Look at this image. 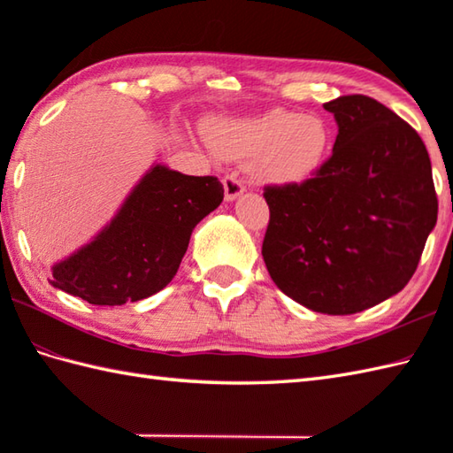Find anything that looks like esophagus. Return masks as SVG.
<instances>
[{
    "instance_id": "1",
    "label": "esophagus",
    "mask_w": 453,
    "mask_h": 453,
    "mask_svg": "<svg viewBox=\"0 0 453 453\" xmlns=\"http://www.w3.org/2000/svg\"><path fill=\"white\" fill-rule=\"evenodd\" d=\"M243 190H245V185L242 182V179L234 175V173L232 175L224 177V195L227 202H234L237 196H242Z\"/></svg>"
}]
</instances>
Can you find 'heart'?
Returning <instances> with one entry per match:
<instances>
[{
	"instance_id": "b5f03b06",
	"label": "heart",
	"mask_w": 453,
	"mask_h": 453,
	"mask_svg": "<svg viewBox=\"0 0 453 453\" xmlns=\"http://www.w3.org/2000/svg\"><path fill=\"white\" fill-rule=\"evenodd\" d=\"M206 138L218 156L251 161L249 167L258 180L278 187L300 185L315 175L333 146L326 120L286 109L211 120Z\"/></svg>"
}]
</instances>
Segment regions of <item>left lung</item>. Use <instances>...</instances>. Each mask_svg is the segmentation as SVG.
I'll return each mask as SVG.
<instances>
[{
  "label": "left lung",
  "mask_w": 453,
  "mask_h": 453,
  "mask_svg": "<svg viewBox=\"0 0 453 453\" xmlns=\"http://www.w3.org/2000/svg\"><path fill=\"white\" fill-rule=\"evenodd\" d=\"M323 109L339 127L333 156L302 185L265 188L263 258L294 302L350 315L407 286L438 198L425 143L386 104L344 95Z\"/></svg>",
  "instance_id": "obj_1"
}]
</instances>
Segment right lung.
Listing matches in <instances>:
<instances>
[{
	"mask_svg": "<svg viewBox=\"0 0 453 453\" xmlns=\"http://www.w3.org/2000/svg\"><path fill=\"white\" fill-rule=\"evenodd\" d=\"M224 200L216 177H190L156 163L117 214L64 261L50 284L93 305H122L163 290L177 274L192 229Z\"/></svg>",
	"mask_w": 453,
	"mask_h": 453,
	"instance_id": "add662e5",
	"label": "right lung"
}]
</instances>
